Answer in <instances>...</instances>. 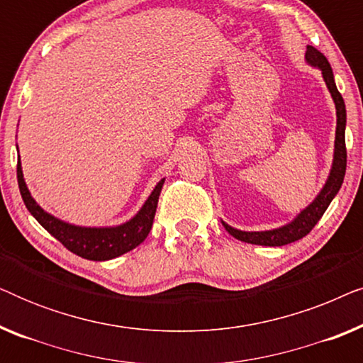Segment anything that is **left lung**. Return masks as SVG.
I'll return each instance as SVG.
<instances>
[{
    "mask_svg": "<svg viewBox=\"0 0 363 363\" xmlns=\"http://www.w3.org/2000/svg\"><path fill=\"white\" fill-rule=\"evenodd\" d=\"M306 61L311 64L312 67L320 69L322 77H324L325 86L329 89L332 99L335 104V112H337V128H335V143H334V160H332V168L327 178L325 185L322 186L319 195L315 196V200L311 203L309 206H306L294 220L287 225L276 228V230L269 231H241L236 230L230 225H226L225 221L223 226L226 228V231L231 236H235L236 240L251 242V245H261V246H284L289 242H294L306 235H309L312 228L317 225V221L320 220L327 208H329L330 201L334 200V196L339 193L342 183H344L345 177V167H347V148H345V122H347V112H345V104L342 99L340 92L337 91L335 81H334V72L329 61L322 52L317 51L315 48L307 46L306 51Z\"/></svg>",
    "mask_w": 363,
    "mask_h": 363,
    "instance_id": "left-lung-1",
    "label": "left lung"
}]
</instances>
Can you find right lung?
Returning a JSON list of instances; mask_svg holds the SVG:
<instances>
[{"mask_svg":"<svg viewBox=\"0 0 363 363\" xmlns=\"http://www.w3.org/2000/svg\"><path fill=\"white\" fill-rule=\"evenodd\" d=\"M163 182L165 178L157 183L150 196L143 203V206L132 220L118 226H106V228H91V226H76L71 223H66L59 218L52 216L51 213L44 211L41 206L34 201V198L29 193L26 182L23 177L21 162L18 160V185L21 191L23 201L29 213L36 218L39 225L44 230L61 241L69 251L74 255L91 261H108L113 257H118L125 252L132 251L140 242L145 241L148 233L152 230L153 218H155L158 196H160Z\"/></svg>","mask_w":363,"mask_h":363,"instance_id":"obj_1","label":"right lung"}]
</instances>
